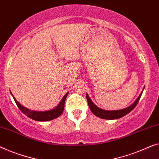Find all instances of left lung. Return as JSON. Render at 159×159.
<instances>
[{"label":"left lung","instance_id":"1","mask_svg":"<svg viewBox=\"0 0 159 159\" xmlns=\"http://www.w3.org/2000/svg\"><path fill=\"white\" fill-rule=\"evenodd\" d=\"M143 93V92H142ZM142 93L140 94L139 98L136 99V100L133 103L132 105H130L129 107L125 108V109L122 110H105L103 109H101V108L97 107L96 105L94 104L93 101L90 99V98L88 96L87 94H86V98L87 100V102H88V105L89 107V109L91 110V111L93 112V113L95 115V116L99 117V118L102 119H106V120H114V119H118L122 117L125 116V115L129 113L130 112L132 111V110L134 109L136 106L138 102L141 98Z\"/></svg>","mask_w":159,"mask_h":159}]
</instances>
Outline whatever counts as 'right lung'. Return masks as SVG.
<instances>
[{
	"mask_svg": "<svg viewBox=\"0 0 159 159\" xmlns=\"http://www.w3.org/2000/svg\"><path fill=\"white\" fill-rule=\"evenodd\" d=\"M11 95H12V93H11ZM67 95L68 93L64 96V98H62V100H61V102H59V104L57 105L56 107L54 108V109L48 110V111H34V110H29L28 108L22 106V105L16 100V98L12 95L16 103L17 106L20 110H21L23 113H24L26 116H28L29 118L31 119L37 121H49L60 116L64 111V102H65V100Z\"/></svg>",
	"mask_w": 159,
	"mask_h": 159,
	"instance_id": "1",
	"label": "right lung"
}]
</instances>
